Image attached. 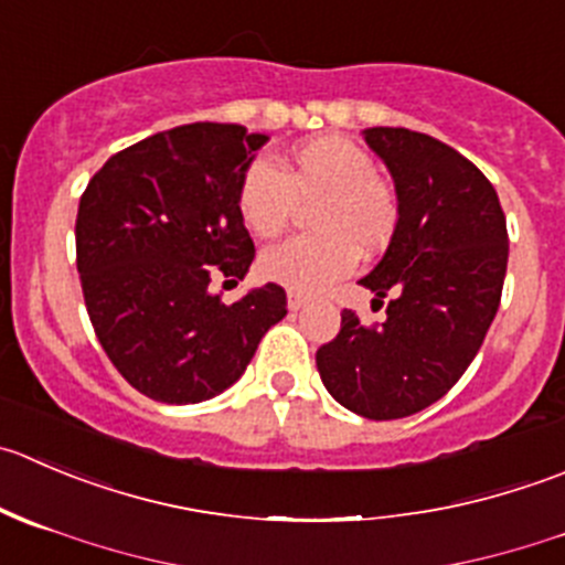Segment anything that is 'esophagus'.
Listing matches in <instances>:
<instances>
[{"label":"esophagus","mask_w":565,"mask_h":565,"mask_svg":"<svg viewBox=\"0 0 565 565\" xmlns=\"http://www.w3.org/2000/svg\"><path fill=\"white\" fill-rule=\"evenodd\" d=\"M287 306H289V311L303 309V306H306V295H300V292H295V289H289V292H287Z\"/></svg>","instance_id":"obj_1"}]
</instances>
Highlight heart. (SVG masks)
I'll return each instance as SVG.
<instances>
[{"label": "heart", "mask_w": 565, "mask_h": 565, "mask_svg": "<svg viewBox=\"0 0 565 565\" xmlns=\"http://www.w3.org/2000/svg\"><path fill=\"white\" fill-rule=\"evenodd\" d=\"M298 201H315V234L289 237L259 256L262 276L295 292L331 287L353 270L359 248L377 254L397 232L399 201L392 182L377 173L370 151L344 137L306 140L284 157L281 171L256 160L239 179V221L256 237L281 232Z\"/></svg>", "instance_id": "b5f03b06"}]
</instances>
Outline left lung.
<instances>
[{"label":"left lung","instance_id":"left-lung-1","mask_svg":"<svg viewBox=\"0 0 565 565\" xmlns=\"http://www.w3.org/2000/svg\"><path fill=\"white\" fill-rule=\"evenodd\" d=\"M364 135L399 201L397 232L361 278L386 320L364 326L344 309L317 370L353 414L399 419L445 397L478 355L500 309L508 228L494 184L456 149L403 126Z\"/></svg>","mask_w":565,"mask_h":565}]
</instances>
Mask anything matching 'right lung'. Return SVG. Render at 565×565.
<instances>
[{
  "label": "right lung",
  "mask_w": 565,
  "mask_h": 565,
  "mask_svg": "<svg viewBox=\"0 0 565 565\" xmlns=\"http://www.w3.org/2000/svg\"><path fill=\"white\" fill-rule=\"evenodd\" d=\"M265 135L239 124H184L109 157L76 212V270L93 331L115 370L157 403L188 405L232 386L267 328L287 315L278 284L237 303L254 239L237 188Z\"/></svg>",
  "instance_id": "add662e5"
}]
</instances>
